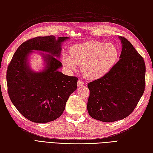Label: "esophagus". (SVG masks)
I'll return each instance as SVG.
<instances>
[{
    "instance_id": "1",
    "label": "esophagus",
    "mask_w": 153,
    "mask_h": 153,
    "mask_svg": "<svg viewBox=\"0 0 153 153\" xmlns=\"http://www.w3.org/2000/svg\"><path fill=\"white\" fill-rule=\"evenodd\" d=\"M85 84H84V82H83V81H82L81 80H78V84H77V85H78V86L79 87V86H82V85H84Z\"/></svg>"
}]
</instances>
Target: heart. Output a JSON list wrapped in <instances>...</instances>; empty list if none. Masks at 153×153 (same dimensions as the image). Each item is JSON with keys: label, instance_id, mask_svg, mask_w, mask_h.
Listing matches in <instances>:
<instances>
[{"label": "heart", "instance_id": "obj_1", "mask_svg": "<svg viewBox=\"0 0 153 153\" xmlns=\"http://www.w3.org/2000/svg\"><path fill=\"white\" fill-rule=\"evenodd\" d=\"M70 54H62L61 61L64 67L75 71L77 65H82L84 75L90 79H96L113 67L117 60L119 51L112 43L89 41L71 46Z\"/></svg>", "mask_w": 153, "mask_h": 153}]
</instances>
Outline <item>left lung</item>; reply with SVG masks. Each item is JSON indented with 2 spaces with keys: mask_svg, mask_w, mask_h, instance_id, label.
Returning a JSON list of instances; mask_svg holds the SVG:
<instances>
[{
  "mask_svg": "<svg viewBox=\"0 0 153 153\" xmlns=\"http://www.w3.org/2000/svg\"><path fill=\"white\" fill-rule=\"evenodd\" d=\"M119 61L103 77L88 84L90 96L87 111L91 117L110 123L128 117L145 89L143 59L124 37Z\"/></svg>",
  "mask_w": 153,
  "mask_h": 153,
  "instance_id": "1",
  "label": "left lung"
}]
</instances>
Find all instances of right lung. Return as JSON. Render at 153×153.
I'll return each mask as SVG.
<instances>
[{
    "label": "right lung",
    "mask_w": 153,
    "mask_h": 153,
    "mask_svg": "<svg viewBox=\"0 0 153 153\" xmlns=\"http://www.w3.org/2000/svg\"><path fill=\"white\" fill-rule=\"evenodd\" d=\"M69 39L49 36L29 39L18 48L8 66L6 79L11 101L32 122L46 123L59 118L69 96L76 89L78 78L59 71L62 67L58 59L61 46ZM36 51L44 61V68L38 72L29 64L30 55Z\"/></svg>",
    "instance_id": "right-lung-1"
}]
</instances>
